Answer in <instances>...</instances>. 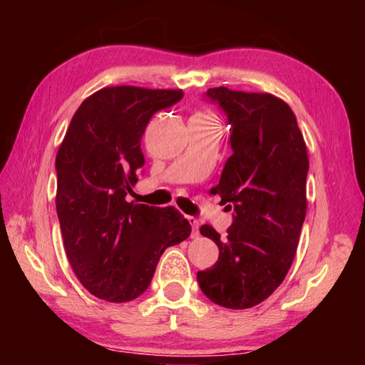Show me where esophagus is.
<instances>
[{
  "instance_id": "34e87169",
  "label": "esophagus",
  "mask_w": 365,
  "mask_h": 365,
  "mask_svg": "<svg viewBox=\"0 0 365 365\" xmlns=\"http://www.w3.org/2000/svg\"><path fill=\"white\" fill-rule=\"evenodd\" d=\"M187 219H188V222L191 224V227H193V232H191V237L196 238L197 235H200V230H197V228H200V222H197V219L193 217V215H188Z\"/></svg>"
}]
</instances>
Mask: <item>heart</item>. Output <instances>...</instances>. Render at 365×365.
<instances>
[{"instance_id": "b5f03b06", "label": "heart", "mask_w": 365, "mask_h": 365, "mask_svg": "<svg viewBox=\"0 0 365 365\" xmlns=\"http://www.w3.org/2000/svg\"><path fill=\"white\" fill-rule=\"evenodd\" d=\"M195 115H211V114H207V113H196Z\"/></svg>"}]
</instances>
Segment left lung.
I'll return each mask as SVG.
<instances>
[{"instance_id": "1", "label": "left lung", "mask_w": 365, "mask_h": 365, "mask_svg": "<svg viewBox=\"0 0 365 365\" xmlns=\"http://www.w3.org/2000/svg\"><path fill=\"white\" fill-rule=\"evenodd\" d=\"M206 95L232 125L233 154L212 191L235 215L225 237L211 225L200 228L217 245L219 259L196 279L215 304L250 309L280 287L293 264L307 209L306 141L280 98L227 86Z\"/></svg>"}]
</instances>
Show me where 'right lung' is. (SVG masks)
I'll return each mask as SVG.
<instances>
[{"label": "right lung", "instance_id": "right-lung-1", "mask_svg": "<svg viewBox=\"0 0 365 365\" xmlns=\"http://www.w3.org/2000/svg\"><path fill=\"white\" fill-rule=\"evenodd\" d=\"M182 96V90L106 86L80 104L67 127L56 154V211L73 274L96 298H138L164 250L190 237V222L175 207L125 200L145 165L148 122Z\"/></svg>", "mask_w": 365, "mask_h": 365}]
</instances>
